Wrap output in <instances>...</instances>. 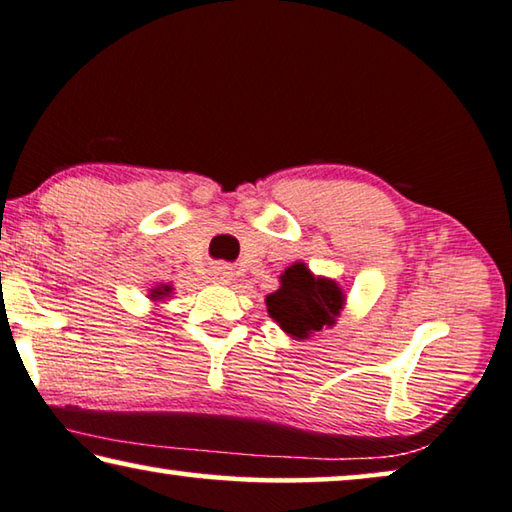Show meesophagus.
Returning a JSON list of instances; mask_svg holds the SVG:
<instances>
[{
    "label": "esophagus",
    "instance_id": "34e87169",
    "mask_svg": "<svg viewBox=\"0 0 512 512\" xmlns=\"http://www.w3.org/2000/svg\"><path fill=\"white\" fill-rule=\"evenodd\" d=\"M214 280L218 282V285H227V282L232 280V271L227 269V266H216V269H214Z\"/></svg>",
    "mask_w": 512,
    "mask_h": 512
}]
</instances>
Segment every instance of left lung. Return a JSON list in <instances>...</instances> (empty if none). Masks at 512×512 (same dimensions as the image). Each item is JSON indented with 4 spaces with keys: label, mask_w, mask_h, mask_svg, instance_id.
Segmentation results:
<instances>
[{
    "label": "left lung",
    "mask_w": 512,
    "mask_h": 512,
    "mask_svg": "<svg viewBox=\"0 0 512 512\" xmlns=\"http://www.w3.org/2000/svg\"><path fill=\"white\" fill-rule=\"evenodd\" d=\"M282 287L266 298L271 319L294 337H310L323 326H332L344 305V294L335 282L314 278L305 264H294L280 275Z\"/></svg>",
    "instance_id": "left-lung-1"
}]
</instances>
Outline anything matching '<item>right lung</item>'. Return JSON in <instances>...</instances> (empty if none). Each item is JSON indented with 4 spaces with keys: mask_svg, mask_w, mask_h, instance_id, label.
Instances as JSON below:
<instances>
[{
    "mask_svg": "<svg viewBox=\"0 0 512 512\" xmlns=\"http://www.w3.org/2000/svg\"><path fill=\"white\" fill-rule=\"evenodd\" d=\"M168 291H170V287H164V289H154V298H159V296H166L168 294Z\"/></svg>",
    "mask_w": 512,
    "mask_h": 512,
    "instance_id": "1",
    "label": "right lung"
}]
</instances>
